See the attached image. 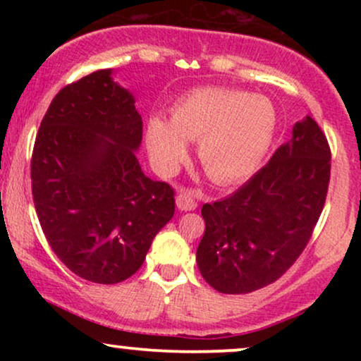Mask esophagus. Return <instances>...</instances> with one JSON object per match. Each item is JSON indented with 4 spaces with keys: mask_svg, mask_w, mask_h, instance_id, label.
Here are the masks:
<instances>
[{
    "mask_svg": "<svg viewBox=\"0 0 361 361\" xmlns=\"http://www.w3.org/2000/svg\"><path fill=\"white\" fill-rule=\"evenodd\" d=\"M176 204L177 209L182 212H190L197 209V202L194 200V195H192L190 190H180L176 197Z\"/></svg>",
    "mask_w": 361,
    "mask_h": 361,
    "instance_id": "esophagus-1",
    "label": "esophagus"
}]
</instances>
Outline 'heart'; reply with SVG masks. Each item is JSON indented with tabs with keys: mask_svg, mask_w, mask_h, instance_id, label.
<instances>
[{
	"mask_svg": "<svg viewBox=\"0 0 361 361\" xmlns=\"http://www.w3.org/2000/svg\"><path fill=\"white\" fill-rule=\"evenodd\" d=\"M278 110L264 95L231 88H199L171 110V123L147 121L146 142L152 161L174 174L189 154L185 141H199L197 156L215 184L241 182L258 169L273 145Z\"/></svg>",
	"mask_w": 361,
	"mask_h": 361,
	"instance_id": "b5f03b06",
	"label": "heart"
}]
</instances>
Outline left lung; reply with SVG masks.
<instances>
[{
    "instance_id": "1",
    "label": "left lung",
    "mask_w": 361,
    "mask_h": 361,
    "mask_svg": "<svg viewBox=\"0 0 361 361\" xmlns=\"http://www.w3.org/2000/svg\"><path fill=\"white\" fill-rule=\"evenodd\" d=\"M329 180L327 137L305 116L245 185L202 207L197 264L207 283L224 294H248L278 281L307 246Z\"/></svg>"
}]
</instances>
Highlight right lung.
I'll use <instances>...</instances> for the list:
<instances>
[{
	"mask_svg": "<svg viewBox=\"0 0 361 361\" xmlns=\"http://www.w3.org/2000/svg\"><path fill=\"white\" fill-rule=\"evenodd\" d=\"M142 120L111 68L68 83L44 115L31 159L41 228L72 273L121 283L141 268L176 209L174 189L141 171Z\"/></svg>",
	"mask_w": 361,
	"mask_h": 361,
	"instance_id": "right-lung-1",
	"label": "right lung"
}]
</instances>
